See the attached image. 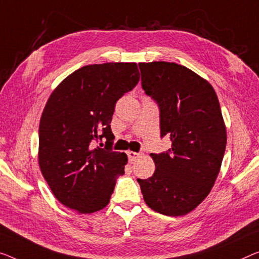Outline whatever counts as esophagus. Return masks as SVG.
Masks as SVG:
<instances>
[{
  "mask_svg": "<svg viewBox=\"0 0 259 259\" xmlns=\"http://www.w3.org/2000/svg\"><path fill=\"white\" fill-rule=\"evenodd\" d=\"M126 154H128V158H129L130 161H135L137 159V158L141 157V153L135 152V151H128V152H126Z\"/></svg>",
  "mask_w": 259,
  "mask_h": 259,
  "instance_id": "esophagus-1",
  "label": "esophagus"
}]
</instances>
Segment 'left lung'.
I'll return each instance as SVG.
<instances>
[{"instance_id":"obj_1","label":"left lung","mask_w":259,"mask_h":259,"mask_svg":"<svg viewBox=\"0 0 259 259\" xmlns=\"http://www.w3.org/2000/svg\"><path fill=\"white\" fill-rule=\"evenodd\" d=\"M145 94L158 103L160 135L172 148L151 153L156 169L137 179L145 203L167 216L186 215L209 194L221 168L227 131L211 84L176 63L138 64Z\"/></svg>"}]
</instances>
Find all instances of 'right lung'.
Returning <instances> with one entry per match:
<instances>
[{
  "mask_svg": "<svg viewBox=\"0 0 259 259\" xmlns=\"http://www.w3.org/2000/svg\"><path fill=\"white\" fill-rule=\"evenodd\" d=\"M140 81L136 63L87 65L65 78L46 102L39 123L38 161L65 207L91 214L109 203L128 157L111 150L115 105ZM107 140L105 148L91 142Z\"/></svg>",
  "mask_w": 259,
  "mask_h": 259,
  "instance_id": "obj_1",
  "label": "right lung"
}]
</instances>
